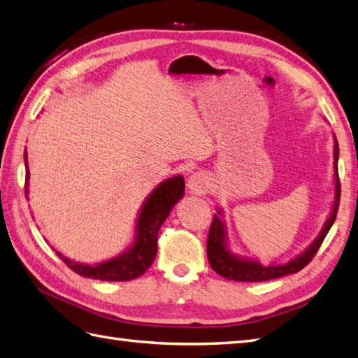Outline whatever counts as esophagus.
I'll return each instance as SVG.
<instances>
[{"label":"esophagus","mask_w":358,"mask_h":358,"mask_svg":"<svg viewBox=\"0 0 358 358\" xmlns=\"http://www.w3.org/2000/svg\"><path fill=\"white\" fill-rule=\"evenodd\" d=\"M187 187H189V190L192 194L201 195V194H206L207 190H209L210 181H209V178H207L206 173H203V172H194L192 176H190L189 180H187Z\"/></svg>","instance_id":"obj_1"}]
</instances>
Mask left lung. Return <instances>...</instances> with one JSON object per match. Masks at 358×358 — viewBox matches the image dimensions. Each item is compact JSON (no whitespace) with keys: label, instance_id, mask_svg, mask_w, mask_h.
Instances as JSON below:
<instances>
[{"label":"left lung","instance_id":"1","mask_svg":"<svg viewBox=\"0 0 358 358\" xmlns=\"http://www.w3.org/2000/svg\"><path fill=\"white\" fill-rule=\"evenodd\" d=\"M338 143L334 136V173H336V199H334V207H332L331 217L325 222V227L320 231L317 239L308 247V250H305L301 256H297L296 259L289 261L284 265H268V267H264L259 262L256 261H247L241 259L231 255L227 247H226V231H224V224L221 222L218 215H213V221L210 224L209 235H207V259L212 265V268L217 271L220 276L230 279V280H238V282H264L270 279H278L282 276H287V274H293L301 271L303 267H306L313 257L317 253L320 248L323 239L328 235L332 224L336 221L338 204H340V181H338ZM221 213V212H218Z\"/></svg>","mask_w":358,"mask_h":358}]
</instances>
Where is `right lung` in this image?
Segmentation results:
<instances>
[{"mask_svg": "<svg viewBox=\"0 0 358 358\" xmlns=\"http://www.w3.org/2000/svg\"><path fill=\"white\" fill-rule=\"evenodd\" d=\"M26 157V152H24ZM27 163V160H26ZM29 180V169L26 172V181ZM185 194V178L181 176L164 180L157 187L152 195L146 199L143 209L140 212L137 221V235L136 241L128 252L97 265H84L71 262L61 253L57 256L69 265V267L84 278L122 282L131 280L141 276L149 267H151L157 255V241H159V231L164 220L169 217L172 207Z\"/></svg>", "mask_w": 358, "mask_h": 358, "instance_id": "right-lung-1", "label": "right lung"}]
</instances>
